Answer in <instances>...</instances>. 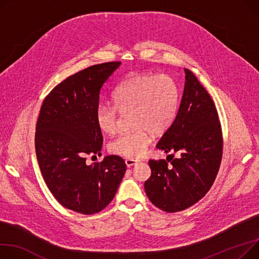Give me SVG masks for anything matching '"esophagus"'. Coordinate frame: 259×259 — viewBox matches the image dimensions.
Here are the masks:
<instances>
[{"label": "esophagus", "mask_w": 259, "mask_h": 259, "mask_svg": "<svg viewBox=\"0 0 259 259\" xmlns=\"http://www.w3.org/2000/svg\"><path fill=\"white\" fill-rule=\"evenodd\" d=\"M125 162H126V165L128 167H131V166H133V165H135L137 163V161L134 160V159H126Z\"/></svg>", "instance_id": "34e87169"}]
</instances>
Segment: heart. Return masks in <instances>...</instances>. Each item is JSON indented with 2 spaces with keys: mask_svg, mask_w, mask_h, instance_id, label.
Instances as JSON below:
<instances>
[{
  "mask_svg": "<svg viewBox=\"0 0 259 259\" xmlns=\"http://www.w3.org/2000/svg\"><path fill=\"white\" fill-rule=\"evenodd\" d=\"M112 105L101 104L96 111L99 130L113 135L118 130L119 113L131 112L134 130L119 135L110 145V151L129 159L143 157L152 143L153 133H165L177 117L180 91L174 79L153 74H132L115 89Z\"/></svg>",
  "mask_w": 259,
  "mask_h": 259,
  "instance_id": "heart-1",
  "label": "heart"
}]
</instances>
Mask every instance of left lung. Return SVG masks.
<instances>
[{"instance_id": "1", "label": "left lung", "mask_w": 259, "mask_h": 259, "mask_svg": "<svg viewBox=\"0 0 259 259\" xmlns=\"http://www.w3.org/2000/svg\"><path fill=\"white\" fill-rule=\"evenodd\" d=\"M184 72V91L175 123L156 146L180 157L171 158L174 154H170L166 160H150L152 173L145 182L149 200L166 212L184 210L207 194L223 156L222 128L214 103L193 72L187 68Z\"/></svg>"}]
</instances>
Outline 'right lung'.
Listing matches in <instances>:
<instances>
[{"mask_svg": "<svg viewBox=\"0 0 259 259\" xmlns=\"http://www.w3.org/2000/svg\"><path fill=\"white\" fill-rule=\"evenodd\" d=\"M119 65L96 64L67 77L46 97L36 123L35 152L45 182L62 206L82 214L104 209L126 171L116 155L86 164L88 155H101L96 111L103 86Z\"/></svg>", "mask_w": 259, "mask_h": 259, "instance_id": "right-lung-1", "label": "right lung"}]
</instances>
